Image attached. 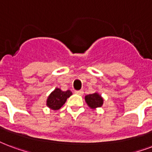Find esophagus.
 <instances>
[{"label":"esophagus","mask_w":152,"mask_h":152,"mask_svg":"<svg viewBox=\"0 0 152 152\" xmlns=\"http://www.w3.org/2000/svg\"><path fill=\"white\" fill-rule=\"evenodd\" d=\"M75 93H76V94H77V95H80V96H82V95L84 94V91L83 90L76 91V92H75Z\"/></svg>","instance_id":"esophagus-1"}]
</instances>
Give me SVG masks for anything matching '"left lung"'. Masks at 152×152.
Instances as JSON below:
<instances>
[{"label": "left lung", "mask_w": 152, "mask_h": 152, "mask_svg": "<svg viewBox=\"0 0 152 152\" xmlns=\"http://www.w3.org/2000/svg\"><path fill=\"white\" fill-rule=\"evenodd\" d=\"M85 100L88 106L92 110H96V108L102 107L104 103V99L97 92L86 95L85 96Z\"/></svg>", "instance_id": "left-lung-1"}]
</instances>
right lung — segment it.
I'll use <instances>...</instances> for the list:
<instances>
[{
    "mask_svg": "<svg viewBox=\"0 0 152 152\" xmlns=\"http://www.w3.org/2000/svg\"><path fill=\"white\" fill-rule=\"evenodd\" d=\"M72 95L70 90L62 91L59 88H56L55 90L50 93L47 99V106L52 110H58L65 104L67 99Z\"/></svg>",
    "mask_w": 152,
    "mask_h": 152,
    "instance_id": "right-lung-1",
    "label": "right lung"
}]
</instances>
